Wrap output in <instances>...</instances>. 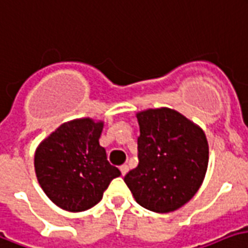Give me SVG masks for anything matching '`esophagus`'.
<instances>
[{
  "label": "esophagus",
  "instance_id": "34e87169",
  "mask_svg": "<svg viewBox=\"0 0 248 248\" xmlns=\"http://www.w3.org/2000/svg\"><path fill=\"white\" fill-rule=\"evenodd\" d=\"M128 170H129V169H128V166H126V165H123V166H120V171H122L123 176H124L126 172H128Z\"/></svg>",
  "mask_w": 248,
  "mask_h": 248
}]
</instances>
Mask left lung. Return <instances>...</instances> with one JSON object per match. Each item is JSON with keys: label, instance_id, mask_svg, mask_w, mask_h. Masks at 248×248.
Masks as SVG:
<instances>
[{"label": "left lung", "instance_id": "1", "mask_svg": "<svg viewBox=\"0 0 248 248\" xmlns=\"http://www.w3.org/2000/svg\"><path fill=\"white\" fill-rule=\"evenodd\" d=\"M139 165L124 176L136 202L157 213L188 202L202 186L209 149L204 132L174 109L137 113Z\"/></svg>", "mask_w": 248, "mask_h": 248}]
</instances>
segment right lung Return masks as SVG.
<instances>
[{"label": "right lung", "mask_w": 248, "mask_h": 248, "mask_svg": "<svg viewBox=\"0 0 248 248\" xmlns=\"http://www.w3.org/2000/svg\"><path fill=\"white\" fill-rule=\"evenodd\" d=\"M103 123L78 119L65 123L39 145L35 171L43 191L56 205L82 212L96 205L120 170L99 145Z\"/></svg>", "instance_id": "obj_1"}]
</instances>
